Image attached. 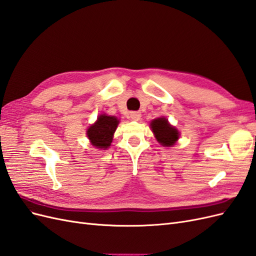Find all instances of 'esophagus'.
Wrapping results in <instances>:
<instances>
[{
	"label": "esophagus",
	"mask_w": 256,
	"mask_h": 256,
	"mask_svg": "<svg viewBox=\"0 0 256 256\" xmlns=\"http://www.w3.org/2000/svg\"><path fill=\"white\" fill-rule=\"evenodd\" d=\"M130 118L132 120H140L141 113L140 112H130Z\"/></svg>",
	"instance_id": "1"
}]
</instances>
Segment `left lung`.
I'll use <instances>...</instances> for the list:
<instances>
[{
	"label": "left lung",
	"mask_w": 256,
	"mask_h": 256,
	"mask_svg": "<svg viewBox=\"0 0 256 256\" xmlns=\"http://www.w3.org/2000/svg\"><path fill=\"white\" fill-rule=\"evenodd\" d=\"M150 128L156 140L162 146L171 147L180 138V131L172 126L166 118H158L152 120Z\"/></svg>",
	"instance_id": "left-lung-1"
}]
</instances>
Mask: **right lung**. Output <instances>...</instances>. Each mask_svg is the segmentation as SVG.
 I'll return each mask as SVG.
<instances>
[{
	"label": "right lung",
	"instance_id": "right-lung-1",
	"mask_svg": "<svg viewBox=\"0 0 256 256\" xmlns=\"http://www.w3.org/2000/svg\"><path fill=\"white\" fill-rule=\"evenodd\" d=\"M118 124L120 120L115 116L106 114L99 115L97 120L86 130L90 144L99 150L109 148Z\"/></svg>",
	"mask_w": 256,
	"mask_h": 256
}]
</instances>
